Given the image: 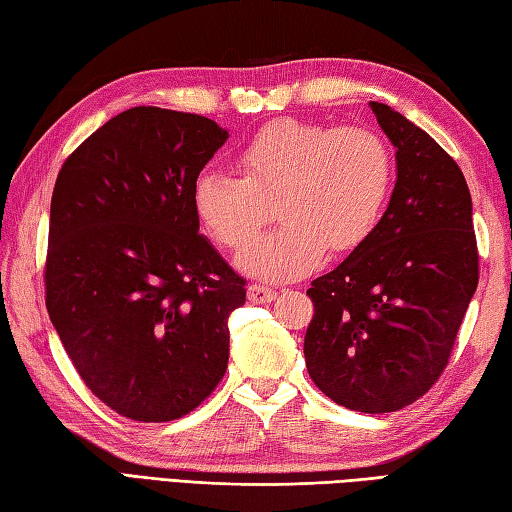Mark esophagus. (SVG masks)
<instances>
[{"label":"esophagus","instance_id":"1","mask_svg":"<svg viewBox=\"0 0 512 512\" xmlns=\"http://www.w3.org/2000/svg\"><path fill=\"white\" fill-rule=\"evenodd\" d=\"M275 297H277L275 288H268L264 284H250L248 286V301L250 303H270V301H275Z\"/></svg>","mask_w":512,"mask_h":512}]
</instances>
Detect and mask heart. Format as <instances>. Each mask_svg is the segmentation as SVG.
I'll return each mask as SVG.
<instances>
[{"mask_svg": "<svg viewBox=\"0 0 512 512\" xmlns=\"http://www.w3.org/2000/svg\"><path fill=\"white\" fill-rule=\"evenodd\" d=\"M239 178L202 171L191 187L193 213L222 248H242L270 220L281 226L237 255L244 273L295 279L365 244L394 189V158L363 127L330 129L295 118L275 121L237 151Z\"/></svg>", "mask_w": 512, "mask_h": 512, "instance_id": "b5f03b06", "label": "heart"}]
</instances>
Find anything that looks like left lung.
<instances>
[{
	"mask_svg": "<svg viewBox=\"0 0 512 512\" xmlns=\"http://www.w3.org/2000/svg\"><path fill=\"white\" fill-rule=\"evenodd\" d=\"M396 147V187L365 244L312 281L308 374L336 405L387 413L427 394L447 367L477 288L473 202L436 140L369 103Z\"/></svg>",
	"mask_w": 512,
	"mask_h": 512,
	"instance_id": "8db88e82",
	"label": "left lung"
}]
</instances>
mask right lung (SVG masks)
<instances>
[{
  "label": "right lung",
  "instance_id": "right-lung-1",
  "mask_svg": "<svg viewBox=\"0 0 512 512\" xmlns=\"http://www.w3.org/2000/svg\"><path fill=\"white\" fill-rule=\"evenodd\" d=\"M228 138L211 118L132 107L63 162L46 306L83 383L138 422L187 416L220 383L244 279L200 235L191 187Z\"/></svg>",
  "mask_w": 512,
  "mask_h": 512
}]
</instances>
